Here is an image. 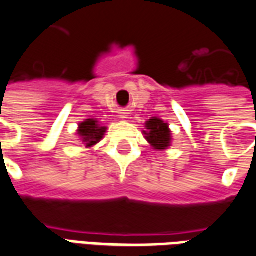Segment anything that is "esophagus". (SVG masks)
Returning <instances> with one entry per match:
<instances>
[{
    "label": "esophagus",
    "instance_id": "1",
    "mask_svg": "<svg viewBox=\"0 0 256 256\" xmlns=\"http://www.w3.org/2000/svg\"><path fill=\"white\" fill-rule=\"evenodd\" d=\"M123 118H124V116H123Z\"/></svg>",
    "mask_w": 256,
    "mask_h": 256
}]
</instances>
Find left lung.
I'll list each match as a JSON object with an SVG mask.
<instances>
[{
  "instance_id": "left-lung-1",
  "label": "left lung",
  "mask_w": 256,
  "mask_h": 256,
  "mask_svg": "<svg viewBox=\"0 0 256 256\" xmlns=\"http://www.w3.org/2000/svg\"><path fill=\"white\" fill-rule=\"evenodd\" d=\"M146 132H144L146 141L157 150H164L171 146V130L168 128V123L158 118H152L145 123Z\"/></svg>"
}]
</instances>
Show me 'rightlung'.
I'll list each match as a JSON object with an SVG mask.
<instances>
[{
	"label": "right lung",
	"mask_w": 256,
	"mask_h": 256,
	"mask_svg": "<svg viewBox=\"0 0 256 256\" xmlns=\"http://www.w3.org/2000/svg\"><path fill=\"white\" fill-rule=\"evenodd\" d=\"M107 128L102 126L96 119H85L84 122L78 124L77 134L80 136L82 144H85V148H92L94 145L100 142Z\"/></svg>",
	"instance_id": "right-lung-1"
}]
</instances>
